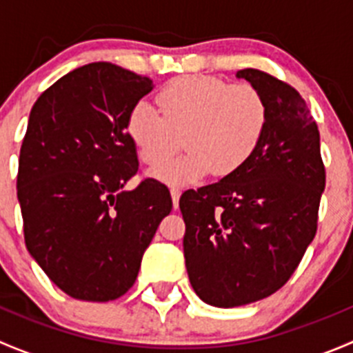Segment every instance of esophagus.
<instances>
[{"mask_svg": "<svg viewBox=\"0 0 353 353\" xmlns=\"http://www.w3.org/2000/svg\"><path fill=\"white\" fill-rule=\"evenodd\" d=\"M170 196H172V203H174V208L179 206V196H181V188L172 186L170 188Z\"/></svg>", "mask_w": 353, "mask_h": 353, "instance_id": "obj_1", "label": "esophagus"}]
</instances>
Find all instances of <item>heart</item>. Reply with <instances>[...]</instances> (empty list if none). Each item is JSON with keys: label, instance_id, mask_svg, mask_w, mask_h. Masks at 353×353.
Listing matches in <instances>:
<instances>
[{"label": "heart", "instance_id": "b5f03b06", "mask_svg": "<svg viewBox=\"0 0 353 353\" xmlns=\"http://www.w3.org/2000/svg\"><path fill=\"white\" fill-rule=\"evenodd\" d=\"M155 105L140 101L126 116V133L140 160L155 165L183 134L186 154L159 164L152 176L191 183L213 170L230 176L251 160L265 138L268 108L258 88L213 77H179L163 85Z\"/></svg>", "mask_w": 353, "mask_h": 353}]
</instances>
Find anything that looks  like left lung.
Wrapping results in <instances>:
<instances>
[{
	"label": "left lung",
	"mask_w": 353,
	"mask_h": 353,
	"mask_svg": "<svg viewBox=\"0 0 353 353\" xmlns=\"http://www.w3.org/2000/svg\"><path fill=\"white\" fill-rule=\"evenodd\" d=\"M236 77L265 97V138L237 172L179 199L190 282L215 307L251 304L285 285L314 239L326 184L318 124L301 94L254 68Z\"/></svg>",
	"instance_id": "left-lung-1"
}]
</instances>
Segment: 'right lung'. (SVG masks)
<instances>
[{
  "label": "right lung",
  "instance_id": "obj_1",
  "mask_svg": "<svg viewBox=\"0 0 353 353\" xmlns=\"http://www.w3.org/2000/svg\"><path fill=\"white\" fill-rule=\"evenodd\" d=\"M154 88L112 63L70 71L35 101L19 159L25 245L78 301L108 302L133 287L145 249L172 210L165 184L141 181L126 116Z\"/></svg>",
  "mask_w": 353,
  "mask_h": 353
}]
</instances>
